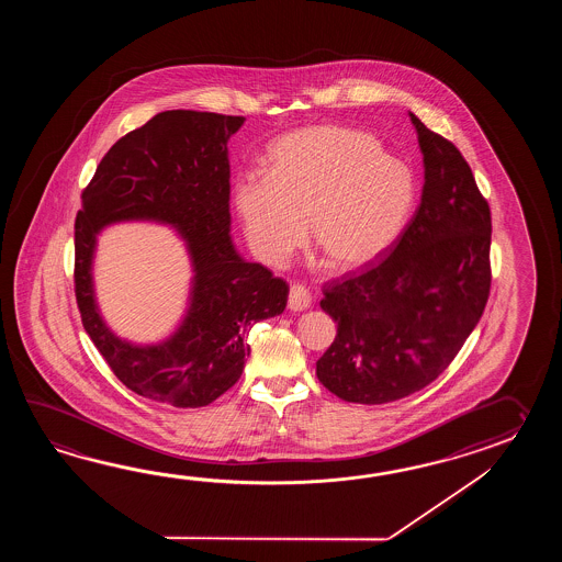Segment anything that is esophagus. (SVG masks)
Returning <instances> with one entry per match:
<instances>
[{"label": "esophagus", "instance_id": "1", "mask_svg": "<svg viewBox=\"0 0 562 562\" xmlns=\"http://www.w3.org/2000/svg\"><path fill=\"white\" fill-rule=\"evenodd\" d=\"M286 305H289V310L291 311L310 310L311 293L307 291V286L293 283L291 289H289V301H286Z\"/></svg>", "mask_w": 562, "mask_h": 562}]
</instances>
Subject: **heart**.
<instances>
[{"label": "heart", "mask_w": 562, "mask_h": 562, "mask_svg": "<svg viewBox=\"0 0 562 562\" xmlns=\"http://www.w3.org/2000/svg\"><path fill=\"white\" fill-rule=\"evenodd\" d=\"M418 201L406 160L370 132L317 124L279 138L267 172H245L233 203L252 252L283 265L305 237L329 269L356 273L402 237Z\"/></svg>", "instance_id": "b5f03b06"}]
</instances>
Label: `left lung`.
<instances>
[{"instance_id":"left-lung-1","label":"left lung","mask_w":562,"mask_h":562,"mask_svg":"<svg viewBox=\"0 0 562 562\" xmlns=\"http://www.w3.org/2000/svg\"><path fill=\"white\" fill-rule=\"evenodd\" d=\"M424 156L416 215L382 263L323 291L337 323L317 378L353 404H390L442 373L490 293L488 203L454 144L409 112Z\"/></svg>"}]
</instances>
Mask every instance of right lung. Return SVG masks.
Masks as SVG:
<instances>
[{
    "label": "right lung",
    "instance_id": "add662e5",
    "mask_svg": "<svg viewBox=\"0 0 562 562\" xmlns=\"http://www.w3.org/2000/svg\"><path fill=\"white\" fill-rule=\"evenodd\" d=\"M243 124L196 110L156 114L108 150L76 216L74 281L86 334L120 382L168 406H209L225 394L251 353L252 325L285 311V281L245 261L231 239L227 143ZM119 222L170 226L190 255L188 310L160 342L120 338L97 305V235Z\"/></svg>",
    "mask_w": 562,
    "mask_h": 562
}]
</instances>
